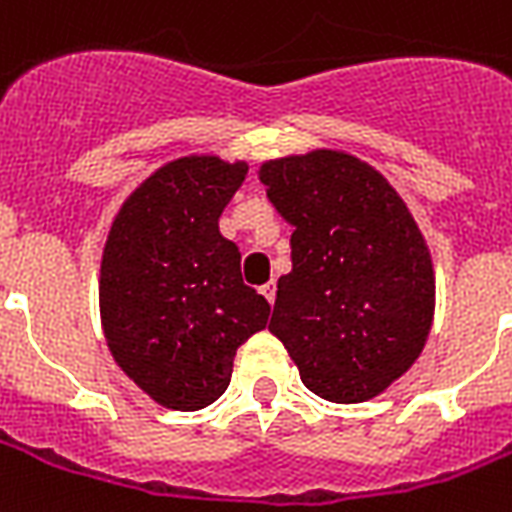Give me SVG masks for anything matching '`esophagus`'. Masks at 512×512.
Returning a JSON list of instances; mask_svg holds the SVG:
<instances>
[{
  "label": "esophagus",
  "instance_id": "34e87169",
  "mask_svg": "<svg viewBox=\"0 0 512 512\" xmlns=\"http://www.w3.org/2000/svg\"><path fill=\"white\" fill-rule=\"evenodd\" d=\"M260 293L266 295V301H268V304H274V298H276V287H274V282H268V285L260 287Z\"/></svg>",
  "mask_w": 512,
  "mask_h": 512
}]
</instances>
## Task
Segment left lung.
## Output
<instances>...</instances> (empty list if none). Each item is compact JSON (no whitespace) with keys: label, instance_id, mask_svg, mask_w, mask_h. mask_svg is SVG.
<instances>
[{"label":"left lung","instance_id":"obj_1","mask_svg":"<svg viewBox=\"0 0 512 512\" xmlns=\"http://www.w3.org/2000/svg\"><path fill=\"white\" fill-rule=\"evenodd\" d=\"M257 176L295 227L268 331L320 399L380 396L418 361L434 320V266L410 208L347 151L268 160Z\"/></svg>","mask_w":512,"mask_h":512}]
</instances>
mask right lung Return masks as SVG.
<instances>
[{
	"label": "right lung",
	"mask_w": 512,
	"mask_h": 512,
	"mask_svg": "<svg viewBox=\"0 0 512 512\" xmlns=\"http://www.w3.org/2000/svg\"><path fill=\"white\" fill-rule=\"evenodd\" d=\"M246 162L189 154L154 170L108 230L100 266L102 333L140 391L195 412L230 385L233 358L271 306L241 279V252L219 217Z\"/></svg>",
	"instance_id": "right-lung-1"
}]
</instances>
